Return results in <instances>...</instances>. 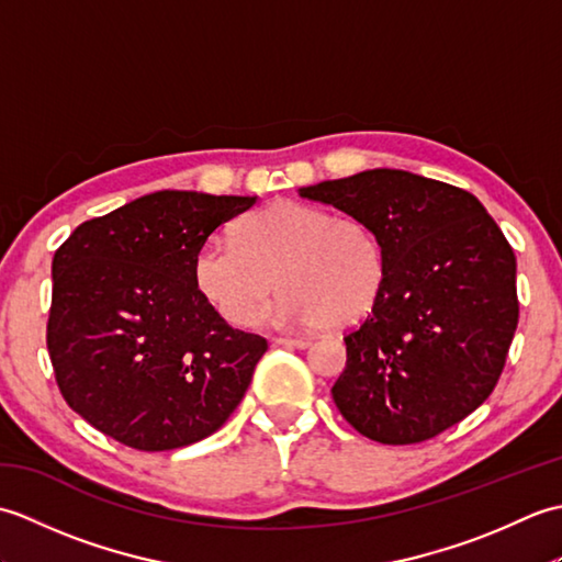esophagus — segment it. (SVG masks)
Wrapping results in <instances>:
<instances>
[{"mask_svg":"<svg viewBox=\"0 0 562 562\" xmlns=\"http://www.w3.org/2000/svg\"><path fill=\"white\" fill-rule=\"evenodd\" d=\"M274 345H282V348L304 350V348H308V340H302V338H274Z\"/></svg>","mask_w":562,"mask_h":562,"instance_id":"obj_1","label":"esophagus"}]
</instances>
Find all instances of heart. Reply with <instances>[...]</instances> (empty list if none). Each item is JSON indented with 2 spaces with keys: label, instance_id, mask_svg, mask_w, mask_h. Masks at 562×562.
Instances as JSON below:
<instances>
[{
  "label": "heart",
  "instance_id": "b5f03b06",
  "mask_svg": "<svg viewBox=\"0 0 562 562\" xmlns=\"http://www.w3.org/2000/svg\"><path fill=\"white\" fill-rule=\"evenodd\" d=\"M288 292L282 321L348 328L372 312L384 288V250L357 217L280 200L250 214L236 238L214 236L195 256V282L232 324H246L272 292Z\"/></svg>",
  "mask_w": 562,
  "mask_h": 562
}]
</instances>
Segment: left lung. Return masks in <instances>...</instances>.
Masks as SVG:
<instances>
[{
    "label": "left lung",
    "instance_id": "obj_1",
    "mask_svg": "<svg viewBox=\"0 0 562 562\" xmlns=\"http://www.w3.org/2000/svg\"><path fill=\"white\" fill-rule=\"evenodd\" d=\"M372 226L384 288L330 393L357 432L415 445L491 396L519 321L517 258L481 200L401 169L300 188Z\"/></svg>",
    "mask_w": 562,
    "mask_h": 562
}]
</instances>
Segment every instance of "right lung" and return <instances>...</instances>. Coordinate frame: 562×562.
<instances>
[{
  "mask_svg": "<svg viewBox=\"0 0 562 562\" xmlns=\"http://www.w3.org/2000/svg\"><path fill=\"white\" fill-rule=\"evenodd\" d=\"M256 200L157 190L79 224L55 250L47 352L69 408L99 432L139 451L181 449L241 403L268 340L214 312L195 256Z\"/></svg>",
  "mask_w": 562,
  "mask_h": 562,
  "instance_id": "1",
  "label": "right lung"
}]
</instances>
